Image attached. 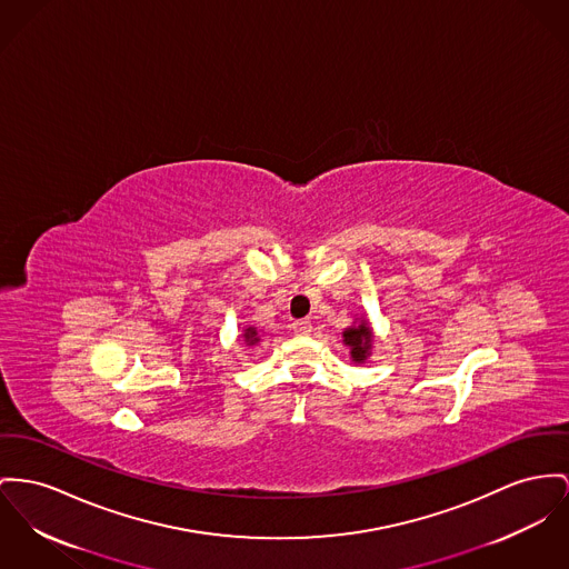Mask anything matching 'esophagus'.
Returning <instances> with one entry per match:
<instances>
[{
	"instance_id": "esophagus-1",
	"label": "esophagus",
	"mask_w": 569,
	"mask_h": 569,
	"mask_svg": "<svg viewBox=\"0 0 569 569\" xmlns=\"http://www.w3.org/2000/svg\"><path fill=\"white\" fill-rule=\"evenodd\" d=\"M293 332L296 335H300V337H306V335H310V330H312V323L308 321V319H300V321H293Z\"/></svg>"
}]
</instances>
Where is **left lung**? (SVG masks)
I'll use <instances>...</instances> for the list:
<instances>
[{
	"mask_svg": "<svg viewBox=\"0 0 569 569\" xmlns=\"http://www.w3.org/2000/svg\"><path fill=\"white\" fill-rule=\"evenodd\" d=\"M342 337H345V345H349L351 358H353L356 362H362V360L369 356V349H371V330H369L365 323H360L358 328H347V330L342 332Z\"/></svg>",
	"mask_w": 569,
	"mask_h": 569,
	"instance_id": "8db88e82",
	"label": "left lung"
}]
</instances>
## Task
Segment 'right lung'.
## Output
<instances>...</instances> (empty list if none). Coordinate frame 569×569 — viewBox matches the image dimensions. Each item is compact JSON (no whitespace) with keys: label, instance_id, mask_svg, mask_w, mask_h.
Masks as SVG:
<instances>
[{"label":"right lung","instance_id":"add662e5","mask_svg":"<svg viewBox=\"0 0 569 569\" xmlns=\"http://www.w3.org/2000/svg\"><path fill=\"white\" fill-rule=\"evenodd\" d=\"M243 337H246V342H248V345H254V342H259V337H257V330H254V328H248Z\"/></svg>","mask_w":569,"mask_h":569}]
</instances>
